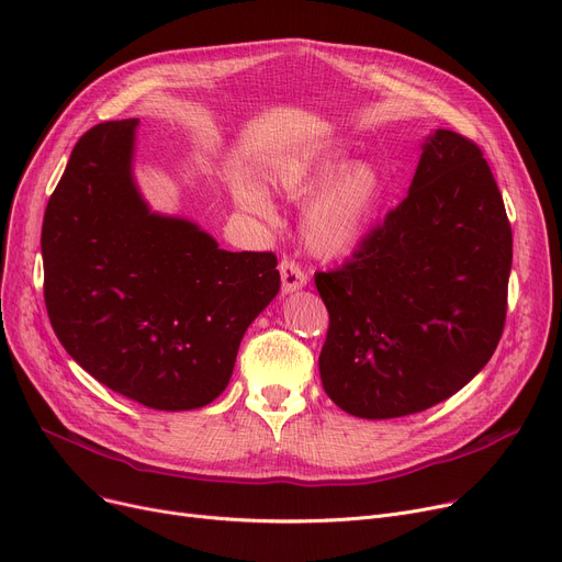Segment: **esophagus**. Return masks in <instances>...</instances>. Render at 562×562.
Listing matches in <instances>:
<instances>
[{"label": "esophagus", "instance_id": "34e87169", "mask_svg": "<svg viewBox=\"0 0 562 562\" xmlns=\"http://www.w3.org/2000/svg\"><path fill=\"white\" fill-rule=\"evenodd\" d=\"M280 276H282V291L284 293H293L307 284V276L299 266V261H293L289 257H284L280 261Z\"/></svg>", "mask_w": 562, "mask_h": 562}]
</instances>
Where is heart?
Here are the masks:
<instances>
[{"label": "heart", "mask_w": 562, "mask_h": 562, "mask_svg": "<svg viewBox=\"0 0 562 562\" xmlns=\"http://www.w3.org/2000/svg\"><path fill=\"white\" fill-rule=\"evenodd\" d=\"M273 182L286 198L305 200L301 232L318 257H339L356 248L375 223L387 198L382 172L369 164H350L344 153L282 161ZM234 195L244 210L269 216L271 200L257 182L239 180Z\"/></svg>", "instance_id": "1"}]
</instances>
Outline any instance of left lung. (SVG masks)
<instances>
[{
  "label": "left lung",
  "instance_id": "1",
  "mask_svg": "<svg viewBox=\"0 0 562 562\" xmlns=\"http://www.w3.org/2000/svg\"><path fill=\"white\" fill-rule=\"evenodd\" d=\"M407 198L314 282L330 314L326 394L352 417L415 415L460 392L504 333L513 229L481 147L437 130Z\"/></svg>",
  "mask_w": 562,
  "mask_h": 562
}]
</instances>
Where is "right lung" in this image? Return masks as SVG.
I'll return each instance as SVG.
<instances>
[{
	"label": "right lung",
	"instance_id": "add662e5",
	"mask_svg": "<svg viewBox=\"0 0 562 562\" xmlns=\"http://www.w3.org/2000/svg\"><path fill=\"white\" fill-rule=\"evenodd\" d=\"M136 117L75 145L43 218L45 305L70 358L153 409H195L227 387L236 352L280 291L273 252H227L161 216L134 182Z\"/></svg>",
	"mask_w": 562,
	"mask_h": 562
}]
</instances>
